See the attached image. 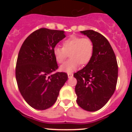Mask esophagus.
<instances>
[{
	"label": "esophagus",
	"mask_w": 132,
	"mask_h": 132,
	"mask_svg": "<svg viewBox=\"0 0 132 132\" xmlns=\"http://www.w3.org/2000/svg\"><path fill=\"white\" fill-rule=\"evenodd\" d=\"M67 75H68V77L69 78H72L73 76V74L72 73H67Z\"/></svg>",
	"instance_id": "1"
}]
</instances>
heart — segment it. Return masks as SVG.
<instances>
[{
    "label": "heart",
    "mask_w": 132,
    "mask_h": 132,
    "mask_svg": "<svg viewBox=\"0 0 132 132\" xmlns=\"http://www.w3.org/2000/svg\"><path fill=\"white\" fill-rule=\"evenodd\" d=\"M63 47L55 46L53 54L56 61L62 63L68 56L71 59L67 61L60 67L62 71L71 73L81 64L87 65L89 63L94 52V44L88 38L80 36H71L63 42Z\"/></svg>",
    "instance_id": "heart-1"
}]
</instances>
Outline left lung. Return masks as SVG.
Instances as JSON below:
<instances>
[{
	"mask_svg": "<svg viewBox=\"0 0 132 132\" xmlns=\"http://www.w3.org/2000/svg\"><path fill=\"white\" fill-rule=\"evenodd\" d=\"M93 41V57L82 69L74 73L78 105L94 112L102 108L114 94L118 80L116 55L106 38L94 30L81 31Z\"/></svg>",
	"mask_w": 132,
	"mask_h": 132,
	"instance_id": "1",
	"label": "left lung"
}]
</instances>
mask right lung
Masks as SVG:
<instances>
[{"mask_svg":"<svg viewBox=\"0 0 132 132\" xmlns=\"http://www.w3.org/2000/svg\"><path fill=\"white\" fill-rule=\"evenodd\" d=\"M63 30L40 28L25 39L16 66L18 88L26 102L37 110L50 108L56 102L68 76L58 69L53 50L65 38Z\"/></svg>","mask_w":132,"mask_h":132,"instance_id":"obj_1","label":"right lung"}]
</instances>
